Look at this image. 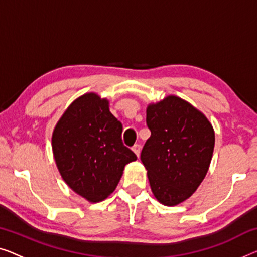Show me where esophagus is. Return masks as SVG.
<instances>
[{
  "mask_svg": "<svg viewBox=\"0 0 257 257\" xmlns=\"http://www.w3.org/2000/svg\"><path fill=\"white\" fill-rule=\"evenodd\" d=\"M133 151H134V153H135V155L139 157L140 156V152H141V145H139V144H135L133 147Z\"/></svg>",
  "mask_w": 257,
  "mask_h": 257,
  "instance_id": "esophagus-1",
  "label": "esophagus"
}]
</instances>
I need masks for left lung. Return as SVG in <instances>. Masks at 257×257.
Listing matches in <instances>:
<instances>
[{
	"instance_id": "obj_1",
	"label": "left lung",
	"mask_w": 257,
	"mask_h": 257,
	"mask_svg": "<svg viewBox=\"0 0 257 257\" xmlns=\"http://www.w3.org/2000/svg\"><path fill=\"white\" fill-rule=\"evenodd\" d=\"M151 136L141 160L155 197L167 206L189 198L208 173L214 148L211 123L183 99L168 95L147 108Z\"/></svg>"
}]
</instances>
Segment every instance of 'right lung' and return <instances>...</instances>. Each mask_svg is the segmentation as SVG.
I'll return each mask as SVG.
<instances>
[{"instance_id":"obj_1","label":"right lung","mask_w":257,"mask_h":257,"mask_svg":"<svg viewBox=\"0 0 257 257\" xmlns=\"http://www.w3.org/2000/svg\"><path fill=\"white\" fill-rule=\"evenodd\" d=\"M122 123L108 100L85 93L57 122L52 148L61 177L89 202L104 201L115 190L124 166L137 159L121 139Z\"/></svg>"}]
</instances>
